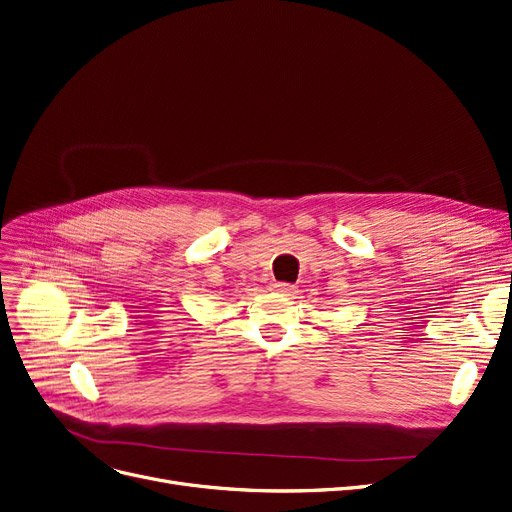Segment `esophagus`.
<instances>
[{"mask_svg":"<svg viewBox=\"0 0 512 512\" xmlns=\"http://www.w3.org/2000/svg\"><path fill=\"white\" fill-rule=\"evenodd\" d=\"M272 288L276 293H282V295H293L295 293V286L293 284H286V282H274Z\"/></svg>","mask_w":512,"mask_h":512,"instance_id":"34e87169","label":"esophagus"}]
</instances>
